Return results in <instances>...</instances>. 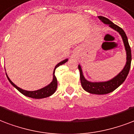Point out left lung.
Masks as SVG:
<instances>
[{"label":"left lung","mask_w":134,"mask_h":134,"mask_svg":"<svg viewBox=\"0 0 134 134\" xmlns=\"http://www.w3.org/2000/svg\"><path fill=\"white\" fill-rule=\"evenodd\" d=\"M99 19L103 23L108 25L109 27L113 30H114L119 32V34L121 35L122 38L124 45L125 47L126 54V62L123 68V70L116 75L112 79L104 81V82H90L85 79V76L83 75L82 67L81 65H78V69L80 71V81H81V85L82 88L86 91L89 92L90 94H109L110 92H112L116 89H117L120 85L124 82L126 78L127 77L128 74L129 72L131 67V51L130 46L129 44L128 38L125 32L123 30L122 28H121L116 25L113 23L110 20L107 18L103 16H98Z\"/></svg>","instance_id":"8db88e82"}]
</instances>
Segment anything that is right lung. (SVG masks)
<instances>
[{"mask_svg":"<svg viewBox=\"0 0 134 134\" xmlns=\"http://www.w3.org/2000/svg\"><path fill=\"white\" fill-rule=\"evenodd\" d=\"M67 61H68V59H64V60H62V62H59V63L55 66L54 70H53L52 82H50L49 85H47V86H45V87H44L43 88H41V89H40V90H35V91H27V90H23L21 88H20V87H18L17 85H15L14 83L12 82L11 80H10V78H9L8 75L6 74V72H5V74H6L7 78H8V81L10 82V83L15 89H17V90H18L21 94H23L25 95V96H26L27 97L33 98V99H42V98H46L48 97H50L51 95L53 94L54 92H55L57 87V80L56 77H55V75H54L55 70H56L57 67H59V65L66 63Z\"/></svg>","mask_w":134,"mask_h":134,"instance_id":"1","label":"right lung"}]
</instances>
